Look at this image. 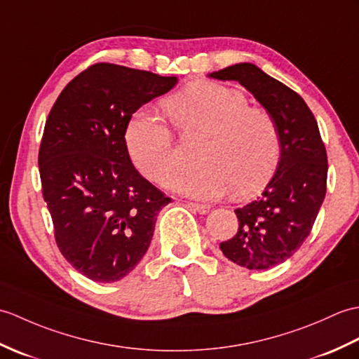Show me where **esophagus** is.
<instances>
[{
  "label": "esophagus",
  "mask_w": 359,
  "mask_h": 359,
  "mask_svg": "<svg viewBox=\"0 0 359 359\" xmlns=\"http://www.w3.org/2000/svg\"><path fill=\"white\" fill-rule=\"evenodd\" d=\"M187 207L190 210H194L195 213H200V215H205L210 212V205L207 204H196V203H187Z\"/></svg>",
  "instance_id": "esophagus-1"
}]
</instances>
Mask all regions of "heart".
I'll return each mask as SVG.
<instances>
[{
  "mask_svg": "<svg viewBox=\"0 0 359 359\" xmlns=\"http://www.w3.org/2000/svg\"><path fill=\"white\" fill-rule=\"evenodd\" d=\"M165 110L181 133L207 137L195 169L170 180L177 192L196 200H217L233 190L244 200L264 187L281 152L280 132L272 115L249 107L241 92L218 83H195L165 101ZM126 146L133 164L159 184L175 165L173 135L161 116L140 109L126 127Z\"/></svg>",
  "mask_w": 359,
  "mask_h": 359,
  "instance_id": "heart-1",
  "label": "heart"
}]
</instances>
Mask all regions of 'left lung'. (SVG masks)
<instances>
[{
	"label": "left lung",
	"mask_w": 359,
	"mask_h": 359,
	"mask_svg": "<svg viewBox=\"0 0 359 359\" xmlns=\"http://www.w3.org/2000/svg\"><path fill=\"white\" fill-rule=\"evenodd\" d=\"M207 76L245 87L280 132L276 172L257 200L235 210L238 232L219 244L224 257L238 266L275 267L306 241L324 201L329 165L318 123L297 92L252 62H238Z\"/></svg>",
	"instance_id": "1"
}]
</instances>
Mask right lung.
I'll return each instance as SVG.
<instances>
[{"instance_id": "right-lung-1", "label": "right lung", "mask_w": 359, "mask_h": 359, "mask_svg": "<svg viewBox=\"0 0 359 359\" xmlns=\"http://www.w3.org/2000/svg\"><path fill=\"white\" fill-rule=\"evenodd\" d=\"M177 83L100 62L72 79L47 118L38 165L55 240L92 281L129 275L152 241L156 215L170 203L135 169L124 135L141 106Z\"/></svg>"}]
</instances>
